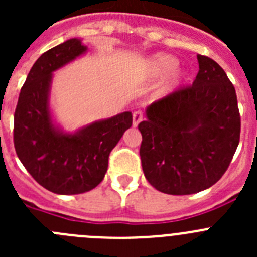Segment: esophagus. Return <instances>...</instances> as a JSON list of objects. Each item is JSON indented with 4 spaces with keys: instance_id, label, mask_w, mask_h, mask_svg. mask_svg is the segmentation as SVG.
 Masks as SVG:
<instances>
[{
    "instance_id": "esophagus-1",
    "label": "esophagus",
    "mask_w": 257,
    "mask_h": 257,
    "mask_svg": "<svg viewBox=\"0 0 257 257\" xmlns=\"http://www.w3.org/2000/svg\"><path fill=\"white\" fill-rule=\"evenodd\" d=\"M143 121V113L142 112H135L133 114V126L138 127V124Z\"/></svg>"
}]
</instances>
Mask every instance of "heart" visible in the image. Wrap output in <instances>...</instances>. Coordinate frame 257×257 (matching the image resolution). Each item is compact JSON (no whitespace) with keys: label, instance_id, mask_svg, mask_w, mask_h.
Returning <instances> with one entry per match:
<instances>
[{"label":"heart","instance_id":"1","mask_svg":"<svg viewBox=\"0 0 257 257\" xmlns=\"http://www.w3.org/2000/svg\"><path fill=\"white\" fill-rule=\"evenodd\" d=\"M178 67V58H175L174 55H170V54L160 52V54L149 56L148 59L143 61L139 68V76L140 78L147 79V81H156V79L162 78L174 71V74L172 73L169 78L163 81L162 85L157 88L156 94H154L156 99H163V97L174 94L175 91H178L187 79V73L183 70H176Z\"/></svg>","mask_w":257,"mask_h":257}]
</instances>
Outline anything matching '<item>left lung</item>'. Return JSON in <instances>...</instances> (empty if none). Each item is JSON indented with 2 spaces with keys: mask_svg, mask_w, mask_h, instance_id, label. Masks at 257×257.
Wrapping results in <instances>:
<instances>
[{
  "mask_svg": "<svg viewBox=\"0 0 257 257\" xmlns=\"http://www.w3.org/2000/svg\"><path fill=\"white\" fill-rule=\"evenodd\" d=\"M190 87L147 108L139 123L143 171L152 187L172 196L202 192L220 180L239 144L234 86L216 61L197 55Z\"/></svg>",
  "mask_w": 257,
  "mask_h": 257,
  "instance_id": "left-lung-1",
  "label": "left lung"
}]
</instances>
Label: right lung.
<instances>
[{
    "mask_svg": "<svg viewBox=\"0 0 257 257\" xmlns=\"http://www.w3.org/2000/svg\"><path fill=\"white\" fill-rule=\"evenodd\" d=\"M81 38H69L44 52L29 70L14 114V145L20 162L40 185L56 194H81L101 183L109 153L133 124L123 112L65 131L50 104L56 70L87 52Z\"/></svg>",
    "mask_w": 257,
    "mask_h": 257,
    "instance_id": "add662e5",
    "label": "right lung"
}]
</instances>
